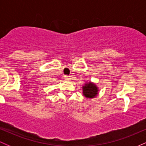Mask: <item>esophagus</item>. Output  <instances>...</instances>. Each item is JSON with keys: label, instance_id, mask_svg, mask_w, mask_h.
<instances>
[{"label": "esophagus", "instance_id": "esophagus-1", "mask_svg": "<svg viewBox=\"0 0 146 146\" xmlns=\"http://www.w3.org/2000/svg\"><path fill=\"white\" fill-rule=\"evenodd\" d=\"M64 80H67V81H68V80H71V77L68 76V75H64Z\"/></svg>", "mask_w": 146, "mask_h": 146}]
</instances>
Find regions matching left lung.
<instances>
[{"label": "left lung", "instance_id": "8db88e82", "mask_svg": "<svg viewBox=\"0 0 146 146\" xmlns=\"http://www.w3.org/2000/svg\"><path fill=\"white\" fill-rule=\"evenodd\" d=\"M98 93V88L95 84L86 83L83 86V94L87 98H94Z\"/></svg>", "mask_w": 146, "mask_h": 146}]
</instances>
